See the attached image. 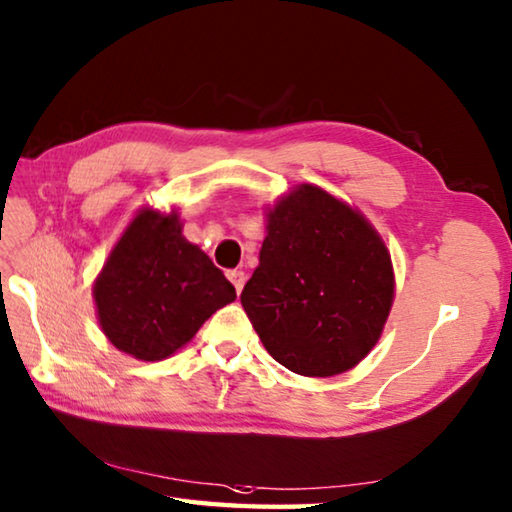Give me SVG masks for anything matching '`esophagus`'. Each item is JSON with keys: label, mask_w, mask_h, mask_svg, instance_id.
Listing matches in <instances>:
<instances>
[{"label": "esophagus", "mask_w": 512, "mask_h": 512, "mask_svg": "<svg viewBox=\"0 0 512 512\" xmlns=\"http://www.w3.org/2000/svg\"><path fill=\"white\" fill-rule=\"evenodd\" d=\"M228 277H230V282L235 284L237 293H241V289H244V284H246V273L244 271H228Z\"/></svg>", "instance_id": "1"}]
</instances>
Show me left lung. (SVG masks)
Returning a JSON list of instances; mask_svg holds the SVG:
<instances>
[{
    "instance_id": "left-lung-1",
    "label": "left lung",
    "mask_w": 512,
    "mask_h": 512,
    "mask_svg": "<svg viewBox=\"0 0 512 512\" xmlns=\"http://www.w3.org/2000/svg\"><path fill=\"white\" fill-rule=\"evenodd\" d=\"M393 289L391 255L372 225L320 187L300 185L268 212L241 305L277 363L332 377L375 348Z\"/></svg>"
}]
</instances>
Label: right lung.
<instances>
[{
	"mask_svg": "<svg viewBox=\"0 0 512 512\" xmlns=\"http://www.w3.org/2000/svg\"><path fill=\"white\" fill-rule=\"evenodd\" d=\"M180 230L178 214L140 212L94 284L103 334L135 359L171 357L237 298L221 268Z\"/></svg>",
	"mask_w": 512,
	"mask_h": 512,
	"instance_id": "1",
	"label": "right lung"
}]
</instances>
